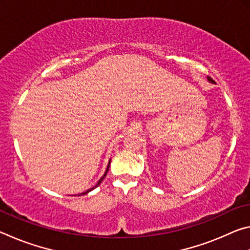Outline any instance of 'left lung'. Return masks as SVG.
<instances>
[{"label": "left lung", "instance_id": "left-lung-1", "mask_svg": "<svg viewBox=\"0 0 250 250\" xmlns=\"http://www.w3.org/2000/svg\"><path fill=\"white\" fill-rule=\"evenodd\" d=\"M207 79H208V82H209V83H215V82H214V80H213V79H211L210 77H207Z\"/></svg>", "mask_w": 250, "mask_h": 250}]
</instances>
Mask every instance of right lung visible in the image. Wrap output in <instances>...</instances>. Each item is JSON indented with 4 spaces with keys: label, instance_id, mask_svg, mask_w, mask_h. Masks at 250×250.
I'll list each match as a JSON object with an SVG mask.
<instances>
[{
    "label": "right lung",
    "instance_id": "right-lung-1",
    "mask_svg": "<svg viewBox=\"0 0 250 250\" xmlns=\"http://www.w3.org/2000/svg\"><path fill=\"white\" fill-rule=\"evenodd\" d=\"M109 167H110V161H109V164H108V167H107V170H105V172H104V174L103 175V177H101V179L98 181V183H97V185L95 186V188H97V186H98L100 183H101V182H103V180L104 179V177H105V175H107V173H108V170H109ZM95 188H89V189H88V191H86V192H83V193H82V194H79V195H84V194H87V193H89L90 191H92V189H94Z\"/></svg>",
    "mask_w": 250,
    "mask_h": 250
}]
</instances>
